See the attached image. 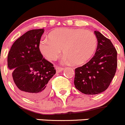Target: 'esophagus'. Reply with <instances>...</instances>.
I'll list each match as a JSON object with an SVG mask.
<instances>
[{
	"label": "esophagus",
	"instance_id": "1",
	"mask_svg": "<svg viewBox=\"0 0 125 125\" xmlns=\"http://www.w3.org/2000/svg\"><path fill=\"white\" fill-rule=\"evenodd\" d=\"M56 72L60 73L64 70V68L60 67H56Z\"/></svg>",
	"mask_w": 125,
	"mask_h": 125
}]
</instances>
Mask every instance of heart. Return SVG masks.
I'll list each match as a JSON object with an SVG mask.
<instances>
[{
    "label": "heart",
    "instance_id": "b5f03b06",
    "mask_svg": "<svg viewBox=\"0 0 125 125\" xmlns=\"http://www.w3.org/2000/svg\"><path fill=\"white\" fill-rule=\"evenodd\" d=\"M97 47L94 33L81 28H59L49 34V39H42L39 49L49 60H56L63 50L65 60L74 65H81L89 61Z\"/></svg>",
    "mask_w": 125,
    "mask_h": 125
}]
</instances>
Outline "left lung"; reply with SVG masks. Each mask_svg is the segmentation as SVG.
Segmentation results:
<instances>
[{
    "label": "left lung",
    "mask_w": 125,
    "mask_h": 125,
    "mask_svg": "<svg viewBox=\"0 0 125 125\" xmlns=\"http://www.w3.org/2000/svg\"><path fill=\"white\" fill-rule=\"evenodd\" d=\"M97 47L92 58L75 69L74 84L79 91L87 95L102 93L108 88L117 67V52L109 39L94 31Z\"/></svg>",
    "instance_id": "obj_1"
}]
</instances>
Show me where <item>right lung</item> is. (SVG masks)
I'll return each instance as SVG.
<instances>
[{"label":"right lung","mask_w":125,"mask_h":125,"mask_svg":"<svg viewBox=\"0 0 125 125\" xmlns=\"http://www.w3.org/2000/svg\"><path fill=\"white\" fill-rule=\"evenodd\" d=\"M44 32V29L26 32L13 43L8 55L13 83L22 95L31 100L47 95L49 81L56 73L53 64L43 58L39 50Z\"/></svg>","instance_id":"add662e5"}]
</instances>
